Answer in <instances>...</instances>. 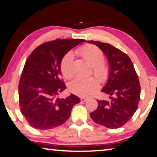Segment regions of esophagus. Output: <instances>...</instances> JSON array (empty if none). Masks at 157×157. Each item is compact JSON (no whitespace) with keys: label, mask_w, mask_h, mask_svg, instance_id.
<instances>
[{"label":"esophagus","mask_w":157,"mask_h":157,"mask_svg":"<svg viewBox=\"0 0 157 157\" xmlns=\"http://www.w3.org/2000/svg\"><path fill=\"white\" fill-rule=\"evenodd\" d=\"M80 99L82 102H85V101H87V98H85V97H81Z\"/></svg>","instance_id":"1"}]
</instances>
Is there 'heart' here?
Wrapping results in <instances>:
<instances>
[{"label":"heart","instance_id":"b5f03b06","mask_svg":"<svg viewBox=\"0 0 157 157\" xmlns=\"http://www.w3.org/2000/svg\"><path fill=\"white\" fill-rule=\"evenodd\" d=\"M79 53L93 66V73L101 82H105L109 77V69L104 61V53L99 48L89 44L79 49ZM74 55L71 51L67 52L60 62V71L65 78L70 79L73 75L72 62ZM99 87L98 79L94 77L90 78H76L69 84V90L71 92L82 97H90L97 92Z\"/></svg>","mask_w":157,"mask_h":157}]
</instances>
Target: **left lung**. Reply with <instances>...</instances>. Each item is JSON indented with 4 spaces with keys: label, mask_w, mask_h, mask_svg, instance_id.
<instances>
[{
    "label": "left lung",
    "mask_w": 157,
    "mask_h": 157,
    "mask_svg": "<svg viewBox=\"0 0 157 157\" xmlns=\"http://www.w3.org/2000/svg\"><path fill=\"white\" fill-rule=\"evenodd\" d=\"M103 51L108 60L109 75L102 92L109 94L110 101L97 100L98 107L90 113L94 122L116 129L134 115L140 99V81L130 58L109 44L87 41Z\"/></svg>",
    "instance_id": "left-lung-1"
}]
</instances>
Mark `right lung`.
I'll list each match as a JSON object with an SVG mask.
<instances>
[{
    "mask_svg": "<svg viewBox=\"0 0 157 157\" xmlns=\"http://www.w3.org/2000/svg\"><path fill=\"white\" fill-rule=\"evenodd\" d=\"M84 39H56L39 46L28 57L19 83L21 113L32 128L48 130L63 124L75 105L80 102L71 94L58 95L66 89L61 79L60 62L63 56Z\"/></svg>",
    "mask_w": 157,
    "mask_h": 157,
    "instance_id": "add662e5",
    "label": "right lung"
}]
</instances>
